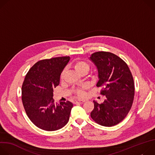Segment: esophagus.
I'll use <instances>...</instances> for the list:
<instances>
[{"label":"esophagus","mask_w":155,"mask_h":155,"mask_svg":"<svg viewBox=\"0 0 155 155\" xmlns=\"http://www.w3.org/2000/svg\"><path fill=\"white\" fill-rule=\"evenodd\" d=\"M84 102V101L83 100H78V101H74V104H83Z\"/></svg>","instance_id":"obj_1"}]
</instances>
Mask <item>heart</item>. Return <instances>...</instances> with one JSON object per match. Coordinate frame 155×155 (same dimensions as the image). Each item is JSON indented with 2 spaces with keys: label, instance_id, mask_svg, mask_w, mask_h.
<instances>
[{
  "label": "heart",
  "instance_id": "b5f03b06",
  "mask_svg": "<svg viewBox=\"0 0 155 155\" xmlns=\"http://www.w3.org/2000/svg\"><path fill=\"white\" fill-rule=\"evenodd\" d=\"M72 67L74 69L78 72L80 74L82 75L83 74H87L90 69V66L87 62L83 61H77L72 64ZM66 74V69H64L60 74V79L62 80L64 78L65 75ZM86 86H83L81 89H77L75 91V94L78 97H81L84 96V93L83 91V89L85 88Z\"/></svg>",
  "mask_w": 155,
  "mask_h": 155
}]
</instances>
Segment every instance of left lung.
<instances>
[{
	"mask_svg": "<svg viewBox=\"0 0 155 155\" xmlns=\"http://www.w3.org/2000/svg\"><path fill=\"white\" fill-rule=\"evenodd\" d=\"M90 59L98 70L99 80L96 86L102 87L100 94L105 96L101 104L93 101L91 117L100 125L115 126L124 119L133 103V77L127 64L114 53L97 51Z\"/></svg>",
	"mask_w": 155,
	"mask_h": 155,
	"instance_id": "8db88e82",
	"label": "left lung"
}]
</instances>
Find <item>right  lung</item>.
<instances>
[{
  "instance_id": "obj_1",
  "label": "right lung",
  "mask_w": 155,
  "mask_h": 155,
  "mask_svg": "<svg viewBox=\"0 0 155 155\" xmlns=\"http://www.w3.org/2000/svg\"><path fill=\"white\" fill-rule=\"evenodd\" d=\"M69 59V56H62L40 60L25 78L22 102L28 117L40 129L56 130L69 121L72 103L54 102L53 91L59 85L61 72Z\"/></svg>"
}]
</instances>
